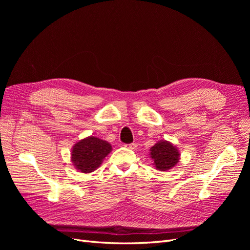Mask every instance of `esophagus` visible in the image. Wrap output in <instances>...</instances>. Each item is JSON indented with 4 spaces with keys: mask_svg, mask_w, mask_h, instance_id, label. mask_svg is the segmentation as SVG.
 <instances>
[{
    "mask_svg": "<svg viewBox=\"0 0 250 250\" xmlns=\"http://www.w3.org/2000/svg\"><path fill=\"white\" fill-rule=\"evenodd\" d=\"M128 149H132V150H134V149H137V147H138V145L135 143H132V144H129V145H125Z\"/></svg>",
    "mask_w": 250,
    "mask_h": 250,
    "instance_id": "esophagus-1",
    "label": "esophagus"
}]
</instances>
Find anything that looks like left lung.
Masks as SVG:
<instances>
[{
    "instance_id": "8db88e82",
    "label": "left lung",
    "mask_w": 250,
    "mask_h": 250,
    "mask_svg": "<svg viewBox=\"0 0 250 250\" xmlns=\"http://www.w3.org/2000/svg\"><path fill=\"white\" fill-rule=\"evenodd\" d=\"M149 155L153 160L154 167L160 171H167L175 167L180 157L176 146L166 140L158 141L151 147Z\"/></svg>"
}]
</instances>
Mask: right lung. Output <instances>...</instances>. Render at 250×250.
<instances>
[{
	"label": "right lung",
	"instance_id": "right-lung-1",
	"mask_svg": "<svg viewBox=\"0 0 250 250\" xmlns=\"http://www.w3.org/2000/svg\"><path fill=\"white\" fill-rule=\"evenodd\" d=\"M111 145L96 137H87L77 142L72 148L71 161L79 172L90 173L100 167L111 151Z\"/></svg>",
	"mask_w": 250,
	"mask_h": 250
}]
</instances>
